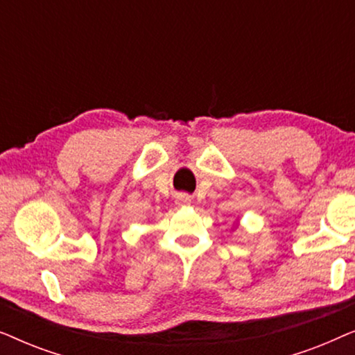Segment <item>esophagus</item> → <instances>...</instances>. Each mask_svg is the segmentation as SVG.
Returning a JSON list of instances; mask_svg holds the SVG:
<instances>
[{"label":"esophagus","mask_w":355,"mask_h":355,"mask_svg":"<svg viewBox=\"0 0 355 355\" xmlns=\"http://www.w3.org/2000/svg\"><path fill=\"white\" fill-rule=\"evenodd\" d=\"M176 203L179 207H186V205H189V203H191V197H189L187 193H179L178 198H176Z\"/></svg>","instance_id":"1"}]
</instances>
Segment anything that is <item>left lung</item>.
Masks as SVG:
<instances>
[{"instance_id": "left-lung-1", "label": "left lung", "mask_w": 355, "mask_h": 355, "mask_svg": "<svg viewBox=\"0 0 355 355\" xmlns=\"http://www.w3.org/2000/svg\"><path fill=\"white\" fill-rule=\"evenodd\" d=\"M236 227H237V225H236Z\"/></svg>"}]
</instances>
